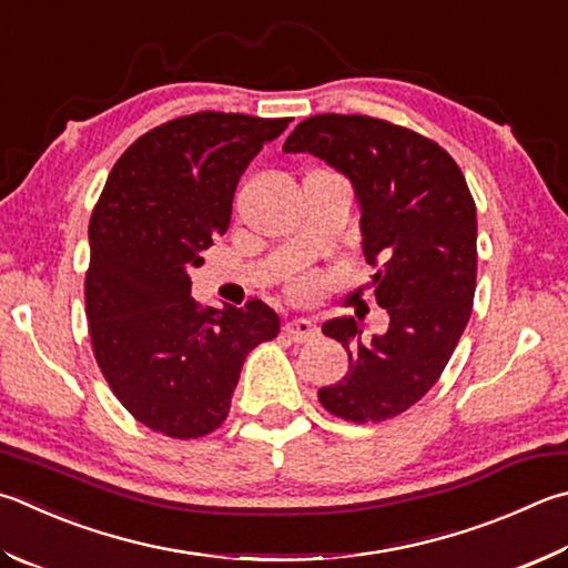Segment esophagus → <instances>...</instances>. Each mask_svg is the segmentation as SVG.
I'll list each match as a JSON object with an SVG mask.
<instances>
[{
  "label": "esophagus",
  "mask_w": 568,
  "mask_h": 568,
  "mask_svg": "<svg viewBox=\"0 0 568 568\" xmlns=\"http://www.w3.org/2000/svg\"><path fill=\"white\" fill-rule=\"evenodd\" d=\"M283 329H285V335L293 339V343H307V339H313L317 335V325L307 317L287 320Z\"/></svg>",
  "instance_id": "esophagus-1"
}]
</instances>
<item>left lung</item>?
Instances as JSON below:
<instances>
[{
    "label": "left lung",
    "instance_id": "1",
    "mask_svg": "<svg viewBox=\"0 0 568 568\" xmlns=\"http://www.w3.org/2000/svg\"><path fill=\"white\" fill-rule=\"evenodd\" d=\"M285 153H313L349 181L363 253L389 325L365 337L355 317H333L349 369L320 387L327 412L383 422L409 409L437 383L469 323L477 283V209L459 166L419 133L369 116L323 113L297 123Z\"/></svg>",
    "mask_w": 568,
    "mask_h": 568
}]
</instances>
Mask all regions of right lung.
Here are the masks:
<instances>
[{"label": "right lung", "mask_w": 568, "mask_h": 568, "mask_svg": "<svg viewBox=\"0 0 568 568\" xmlns=\"http://www.w3.org/2000/svg\"><path fill=\"white\" fill-rule=\"evenodd\" d=\"M291 119L201 111L111 169L89 223L87 317L109 387L141 425L195 439L223 425L251 349L281 333L265 303L201 307L191 271L229 231L248 163Z\"/></svg>", "instance_id": "1"}]
</instances>
